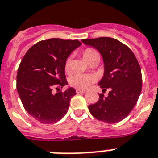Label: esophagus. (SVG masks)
<instances>
[{
	"label": "esophagus",
	"instance_id": "34e87169",
	"mask_svg": "<svg viewBox=\"0 0 158 158\" xmlns=\"http://www.w3.org/2000/svg\"><path fill=\"white\" fill-rule=\"evenodd\" d=\"M76 92L77 94H82V93H85V90H84V89H77Z\"/></svg>",
	"mask_w": 158,
	"mask_h": 158
}]
</instances>
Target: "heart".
<instances>
[{
  "mask_svg": "<svg viewBox=\"0 0 158 158\" xmlns=\"http://www.w3.org/2000/svg\"><path fill=\"white\" fill-rule=\"evenodd\" d=\"M97 53V52L92 48H87L82 53V56L85 61H88L89 59L92 56ZM69 60H68L65 64V70L69 71ZM96 81V77L93 74H74L69 78V84L71 86L79 89H86Z\"/></svg>",
  "mask_w": 158,
  "mask_h": 158,
  "instance_id": "obj_1",
  "label": "heart"
}]
</instances>
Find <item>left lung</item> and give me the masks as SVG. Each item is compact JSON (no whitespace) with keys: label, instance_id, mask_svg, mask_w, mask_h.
I'll use <instances>...</instances> for the list:
<instances>
[{"label":"left lung","instance_id":"1","mask_svg":"<svg viewBox=\"0 0 158 158\" xmlns=\"http://www.w3.org/2000/svg\"><path fill=\"white\" fill-rule=\"evenodd\" d=\"M83 44L97 49L104 63V74L98 82L102 91L97 102L89 105L91 114L98 120L115 123L124 119L133 109L141 92L140 64L127 46L115 39L101 37L82 40Z\"/></svg>","mask_w":158,"mask_h":158}]
</instances>
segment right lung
I'll return each instance as SVG.
<instances>
[{"instance_id":"add662e5","label":"right lung","mask_w":158,"mask_h":158,"mask_svg":"<svg viewBox=\"0 0 158 158\" xmlns=\"http://www.w3.org/2000/svg\"><path fill=\"white\" fill-rule=\"evenodd\" d=\"M81 45L76 40L50 39L31 47L21 61L17 73V90L25 110L42 123H54L64 116L76 90L68 85L65 64L73 51ZM53 88L57 93H52Z\"/></svg>"}]
</instances>
